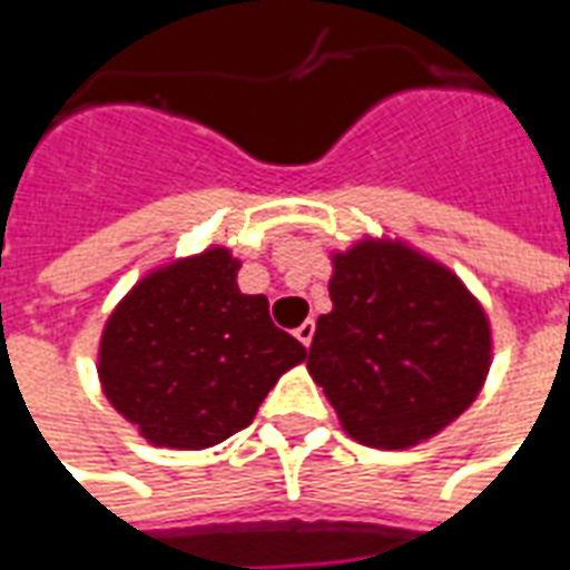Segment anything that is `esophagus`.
Here are the masks:
<instances>
[{
  "label": "esophagus",
  "mask_w": 570,
  "mask_h": 570,
  "mask_svg": "<svg viewBox=\"0 0 570 570\" xmlns=\"http://www.w3.org/2000/svg\"><path fill=\"white\" fill-rule=\"evenodd\" d=\"M313 334H316V322H313V318H306L304 325L294 331V337L304 343V346H309V343H313Z\"/></svg>",
  "instance_id": "34e87169"
}]
</instances>
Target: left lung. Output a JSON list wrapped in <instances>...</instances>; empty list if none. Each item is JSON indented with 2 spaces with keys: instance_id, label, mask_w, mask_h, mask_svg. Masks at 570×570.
I'll list each match as a JSON object with an SVG mask.
<instances>
[{
  "instance_id": "8db88e82",
  "label": "left lung",
  "mask_w": 570,
  "mask_h": 570,
  "mask_svg": "<svg viewBox=\"0 0 570 570\" xmlns=\"http://www.w3.org/2000/svg\"><path fill=\"white\" fill-rule=\"evenodd\" d=\"M328 292L306 368L356 442L411 448L472 405L491 328L451 269L399 242H358L334 254Z\"/></svg>"
}]
</instances>
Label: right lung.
Here are the masks:
<instances>
[{
    "instance_id": "1",
    "label": "right lung",
    "mask_w": 570,
    "mask_h": 570,
    "mask_svg": "<svg viewBox=\"0 0 570 570\" xmlns=\"http://www.w3.org/2000/svg\"><path fill=\"white\" fill-rule=\"evenodd\" d=\"M227 248L140 278L100 337V383L153 445L199 451L254 421L306 346L273 325L264 294H242Z\"/></svg>"
}]
</instances>
